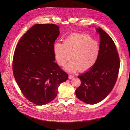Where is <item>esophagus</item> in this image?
I'll return each mask as SVG.
<instances>
[{"label":"esophagus","instance_id":"1","mask_svg":"<svg viewBox=\"0 0 130 130\" xmlns=\"http://www.w3.org/2000/svg\"><path fill=\"white\" fill-rule=\"evenodd\" d=\"M74 77V76L73 75H69V79H72V78H73Z\"/></svg>","mask_w":130,"mask_h":130}]
</instances>
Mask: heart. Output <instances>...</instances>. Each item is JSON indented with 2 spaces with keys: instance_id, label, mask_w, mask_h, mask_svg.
Returning <instances> with one entry per match:
<instances>
[{
  "instance_id": "b5f03b06",
  "label": "heart",
  "mask_w": 130,
  "mask_h": 130,
  "mask_svg": "<svg viewBox=\"0 0 130 130\" xmlns=\"http://www.w3.org/2000/svg\"><path fill=\"white\" fill-rule=\"evenodd\" d=\"M54 53L60 66H65L72 56L73 60L65 67L67 71L75 72L80 70L85 72L90 70L96 63L100 53V45L89 35L75 34L67 37L63 44H55Z\"/></svg>"
}]
</instances>
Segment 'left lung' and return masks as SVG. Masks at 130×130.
Masks as SVG:
<instances>
[{"instance_id":"1","label":"left lung","mask_w":130,"mask_h":130,"mask_svg":"<svg viewBox=\"0 0 130 130\" xmlns=\"http://www.w3.org/2000/svg\"><path fill=\"white\" fill-rule=\"evenodd\" d=\"M96 31L101 39L98 58L89 71L78 76L81 84L75 91L77 98L88 104L98 103L110 94L117 82L120 66L112 38L100 27Z\"/></svg>"}]
</instances>
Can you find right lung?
<instances>
[{"mask_svg": "<svg viewBox=\"0 0 130 130\" xmlns=\"http://www.w3.org/2000/svg\"><path fill=\"white\" fill-rule=\"evenodd\" d=\"M59 34L54 24H36L20 39L12 59L13 76L24 96L38 105L48 103L68 74L54 62V44Z\"/></svg>", "mask_w": 130, "mask_h": 130, "instance_id": "right-lung-1", "label": "right lung"}]
</instances>
